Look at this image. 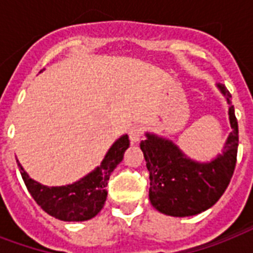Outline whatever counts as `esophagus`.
Segmentation results:
<instances>
[{
  "label": "esophagus",
  "instance_id": "obj_1",
  "mask_svg": "<svg viewBox=\"0 0 253 253\" xmlns=\"http://www.w3.org/2000/svg\"><path fill=\"white\" fill-rule=\"evenodd\" d=\"M142 133H144L142 126H140V125H133L128 132L129 140L132 141V142H138L141 140V137H142Z\"/></svg>",
  "mask_w": 253,
  "mask_h": 253
}]
</instances>
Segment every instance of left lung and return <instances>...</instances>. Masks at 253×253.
Segmentation results:
<instances>
[{"instance_id":"1","label":"left lung","mask_w":253,"mask_h":253,"mask_svg":"<svg viewBox=\"0 0 253 253\" xmlns=\"http://www.w3.org/2000/svg\"><path fill=\"white\" fill-rule=\"evenodd\" d=\"M219 89L230 104L228 115L232 132L227 138L223 154L214 161L199 164L182 153L170 140L146 134L141 141L149 170V199L156 210L171 216H190L206 211L219 201L230 183L238 156L239 128L231 93L223 84Z\"/></svg>"}]
</instances>
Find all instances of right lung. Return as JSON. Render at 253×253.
Listing matches in <instances>:
<instances>
[{"label":"right lung","instance_id":"right-lung-1","mask_svg":"<svg viewBox=\"0 0 253 253\" xmlns=\"http://www.w3.org/2000/svg\"><path fill=\"white\" fill-rule=\"evenodd\" d=\"M128 148L129 138L125 134L111 146L99 168L80 181L60 187L42 186L27 175L19 162L18 168L29 193L43 211L64 222H83L93 218L103 209L111 173L123 161Z\"/></svg>","mask_w":253,"mask_h":253}]
</instances>
